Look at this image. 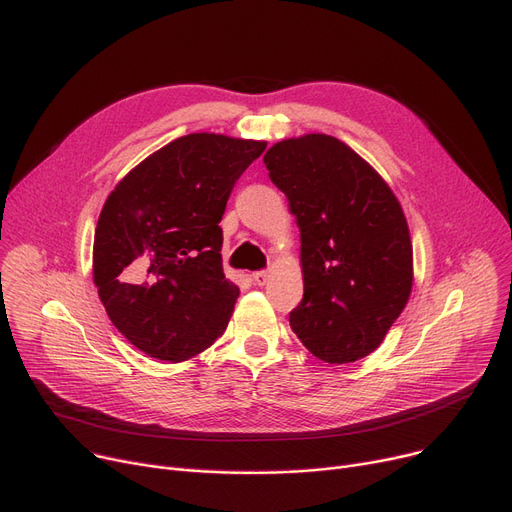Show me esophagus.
Listing matches in <instances>:
<instances>
[{
	"label": "esophagus",
	"mask_w": 512,
	"mask_h": 512,
	"mask_svg": "<svg viewBox=\"0 0 512 512\" xmlns=\"http://www.w3.org/2000/svg\"><path fill=\"white\" fill-rule=\"evenodd\" d=\"M253 280H255V284H257V286H265V284H267V280H270V272H265V270L255 272V274H253Z\"/></svg>",
	"instance_id": "34e87169"
}]
</instances>
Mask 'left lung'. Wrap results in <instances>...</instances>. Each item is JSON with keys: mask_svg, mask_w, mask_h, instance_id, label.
<instances>
[{"mask_svg": "<svg viewBox=\"0 0 512 512\" xmlns=\"http://www.w3.org/2000/svg\"><path fill=\"white\" fill-rule=\"evenodd\" d=\"M301 230L305 292L290 328L326 363L382 344L413 288V245L386 180L330 134L284 139L263 155Z\"/></svg>", "mask_w": 512, "mask_h": 512, "instance_id": "1", "label": "left lung"}]
</instances>
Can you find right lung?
<instances>
[{"mask_svg":"<svg viewBox=\"0 0 512 512\" xmlns=\"http://www.w3.org/2000/svg\"><path fill=\"white\" fill-rule=\"evenodd\" d=\"M265 141L193 132L143 159L99 213L93 282L107 317L147 357L180 363L228 326L238 286L222 270V215Z\"/></svg>","mask_w":512,"mask_h":512,"instance_id":"obj_1","label":"right lung"}]
</instances>
